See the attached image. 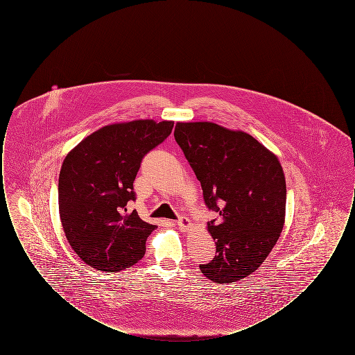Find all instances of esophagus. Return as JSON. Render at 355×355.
<instances>
[{
	"mask_svg": "<svg viewBox=\"0 0 355 355\" xmlns=\"http://www.w3.org/2000/svg\"><path fill=\"white\" fill-rule=\"evenodd\" d=\"M177 225H178V227L181 229V230H187L190 226H191V222H190V220H187V218H185V217H180L178 218V220H177Z\"/></svg>",
	"mask_w": 355,
	"mask_h": 355,
	"instance_id": "obj_1",
	"label": "esophagus"
}]
</instances>
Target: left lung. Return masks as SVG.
I'll return each mask as SVG.
<instances>
[{"label":"left lung","instance_id":"1","mask_svg":"<svg viewBox=\"0 0 355 355\" xmlns=\"http://www.w3.org/2000/svg\"><path fill=\"white\" fill-rule=\"evenodd\" d=\"M174 138L203 201L220 217L207 222L216 257L200 265L213 282L230 284L257 270L281 236L286 182L278 158L255 138L213 122H177Z\"/></svg>","mask_w":355,"mask_h":355}]
</instances>
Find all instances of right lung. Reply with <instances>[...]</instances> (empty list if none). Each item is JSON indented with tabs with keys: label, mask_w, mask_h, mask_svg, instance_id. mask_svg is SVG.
<instances>
[{
	"label": "right lung",
	"mask_w": 355,
	"mask_h": 355,
	"mask_svg": "<svg viewBox=\"0 0 355 355\" xmlns=\"http://www.w3.org/2000/svg\"><path fill=\"white\" fill-rule=\"evenodd\" d=\"M173 121L138 119L103 126L64 159L58 178L60 217L70 246L89 266L125 270L145 254L157 227L128 211L135 201L142 158L162 144Z\"/></svg>",
	"instance_id": "obj_1"
}]
</instances>
